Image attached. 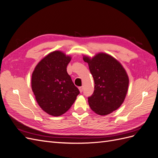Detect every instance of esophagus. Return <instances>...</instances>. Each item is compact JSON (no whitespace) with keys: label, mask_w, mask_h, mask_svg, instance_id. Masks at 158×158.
Returning a JSON list of instances; mask_svg holds the SVG:
<instances>
[{"label":"esophagus","mask_w":158,"mask_h":158,"mask_svg":"<svg viewBox=\"0 0 158 158\" xmlns=\"http://www.w3.org/2000/svg\"><path fill=\"white\" fill-rule=\"evenodd\" d=\"M79 90H80V92L82 93V92H83V87L82 86H81V87H80L79 88Z\"/></svg>","instance_id":"1"}]
</instances>
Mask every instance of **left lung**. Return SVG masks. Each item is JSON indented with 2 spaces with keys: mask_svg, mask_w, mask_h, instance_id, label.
Returning a JSON list of instances; mask_svg holds the SVG:
<instances>
[{
  "mask_svg": "<svg viewBox=\"0 0 158 158\" xmlns=\"http://www.w3.org/2000/svg\"><path fill=\"white\" fill-rule=\"evenodd\" d=\"M94 80V91L88 97L89 106L95 113L106 115L120 107L125 99L128 76L119 62L112 56L99 52L92 58L84 56Z\"/></svg>",
  "mask_w": 158,
  "mask_h": 158,
  "instance_id": "1",
  "label": "left lung"
}]
</instances>
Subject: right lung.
Wrapping results in <instances>:
<instances>
[{"mask_svg":"<svg viewBox=\"0 0 158 158\" xmlns=\"http://www.w3.org/2000/svg\"><path fill=\"white\" fill-rule=\"evenodd\" d=\"M71 57L55 51L37 64L31 76V88L35 99L45 112L60 116L73 106L80 94L66 67Z\"/></svg>","mask_w":158,"mask_h":158,"instance_id":"add662e5","label":"right lung"}]
</instances>
